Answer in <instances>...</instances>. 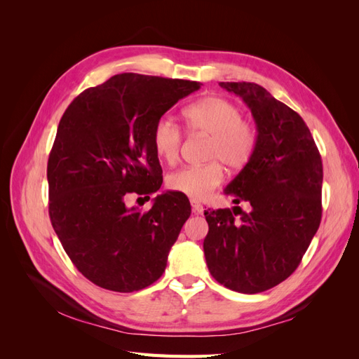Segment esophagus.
<instances>
[{
    "mask_svg": "<svg viewBox=\"0 0 359 359\" xmlns=\"http://www.w3.org/2000/svg\"><path fill=\"white\" fill-rule=\"evenodd\" d=\"M191 210L194 214H203V205L196 202V201H191Z\"/></svg>",
    "mask_w": 359,
    "mask_h": 359,
    "instance_id": "34e87169",
    "label": "esophagus"
}]
</instances>
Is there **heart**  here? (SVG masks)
I'll use <instances>...</instances> for the list:
<instances>
[{
	"mask_svg": "<svg viewBox=\"0 0 359 359\" xmlns=\"http://www.w3.org/2000/svg\"><path fill=\"white\" fill-rule=\"evenodd\" d=\"M182 118L190 133L210 137L206 158L211 161L173 172L168 178V187L191 199H205L223 182L220 161L229 169H243L252 160L257 132L252 123L244 121L240 107L217 95L203 97L184 107ZM153 145L163 161L175 165L182 145L180 127L160 119L153 130Z\"/></svg>",
	"mask_w": 359,
	"mask_h": 359,
	"instance_id": "heart-1",
	"label": "heart"
}]
</instances>
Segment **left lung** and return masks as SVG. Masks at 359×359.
<instances>
[{
  "mask_svg": "<svg viewBox=\"0 0 359 359\" xmlns=\"http://www.w3.org/2000/svg\"><path fill=\"white\" fill-rule=\"evenodd\" d=\"M240 95L257 127V147L226 187L248 212L205 211L203 253L211 276L227 289L259 293L285 281L301 264L322 219L323 168L304 119L255 82H220ZM242 217L238 221L236 215Z\"/></svg>",
  "mask_w": 359,
  "mask_h": 359,
  "instance_id": "1",
  "label": "left lung"
}]
</instances>
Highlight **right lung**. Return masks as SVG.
<instances>
[{
    "mask_svg": "<svg viewBox=\"0 0 359 359\" xmlns=\"http://www.w3.org/2000/svg\"><path fill=\"white\" fill-rule=\"evenodd\" d=\"M201 85L121 73L81 93L64 112L48 160L49 217L73 265L94 285L136 292L165 273L191 214L187 196L158 194L147 212L126 199L161 187L154 126Z\"/></svg>",
    "mask_w": 359,
    "mask_h": 359,
    "instance_id": "1",
    "label": "right lung"
}]
</instances>
